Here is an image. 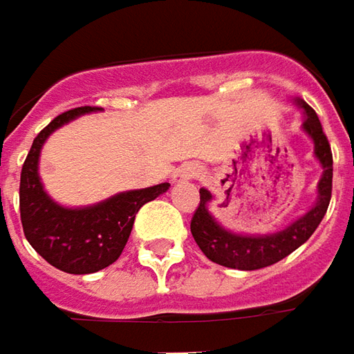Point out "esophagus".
<instances>
[{
  "instance_id": "1",
  "label": "esophagus",
  "mask_w": 354,
  "mask_h": 354,
  "mask_svg": "<svg viewBox=\"0 0 354 354\" xmlns=\"http://www.w3.org/2000/svg\"><path fill=\"white\" fill-rule=\"evenodd\" d=\"M198 175V167L193 165V163H187V165H181L177 173L173 175V181H185V179H194Z\"/></svg>"
}]
</instances>
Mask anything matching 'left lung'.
<instances>
[{
	"label": "left lung",
	"mask_w": 354,
	"mask_h": 354,
	"mask_svg": "<svg viewBox=\"0 0 354 354\" xmlns=\"http://www.w3.org/2000/svg\"><path fill=\"white\" fill-rule=\"evenodd\" d=\"M298 105L306 111L304 130L314 140L315 158L324 167V175L317 185V203L308 214L302 216L292 226H288L279 234L238 236L224 230L212 218L206 208L212 194L206 189H201V203L196 206L193 220H191V234L206 257L222 267L239 269V271H255V269L274 265L296 251L304 241H308L326 216L327 206L331 201V189H333V153H331L329 140L314 109L304 101H298Z\"/></svg>",
	"instance_id": "8db88e82"
}]
</instances>
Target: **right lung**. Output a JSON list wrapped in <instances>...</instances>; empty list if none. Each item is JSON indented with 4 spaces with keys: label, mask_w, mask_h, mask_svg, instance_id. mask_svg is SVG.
<instances>
[{
    "label": "right lung",
    "mask_w": 354,
    "mask_h": 354,
    "mask_svg": "<svg viewBox=\"0 0 354 354\" xmlns=\"http://www.w3.org/2000/svg\"><path fill=\"white\" fill-rule=\"evenodd\" d=\"M99 106H77L58 115L35 138L21 169L19 210L25 238L56 269L70 274H89L113 265L127 245L134 218L142 206L169 189V183L128 191L87 208H64L44 193L39 179V156L44 140L83 113Z\"/></svg>",
    "instance_id": "1"
}]
</instances>
